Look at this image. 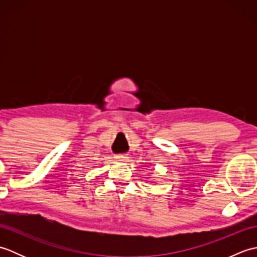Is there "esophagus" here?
<instances>
[{
  "instance_id": "esophagus-1",
  "label": "esophagus",
  "mask_w": 257,
  "mask_h": 257,
  "mask_svg": "<svg viewBox=\"0 0 257 257\" xmlns=\"http://www.w3.org/2000/svg\"><path fill=\"white\" fill-rule=\"evenodd\" d=\"M114 158H116V160L123 161L127 157H125V155H116V156H114Z\"/></svg>"
}]
</instances>
